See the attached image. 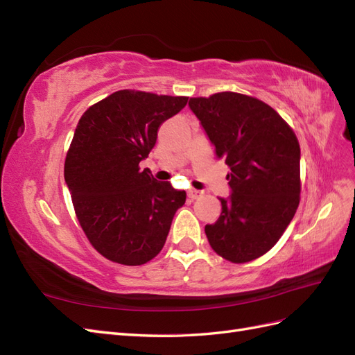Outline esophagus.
Returning <instances> with one entry per match:
<instances>
[{
  "label": "esophagus",
  "mask_w": 355,
  "mask_h": 355,
  "mask_svg": "<svg viewBox=\"0 0 355 355\" xmlns=\"http://www.w3.org/2000/svg\"><path fill=\"white\" fill-rule=\"evenodd\" d=\"M200 197H201V192L200 191H197V189H189L188 191V198L189 200H197Z\"/></svg>",
  "instance_id": "1"
}]
</instances>
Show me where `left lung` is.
<instances>
[{"instance_id":"left-lung-1","label":"left lung","mask_w":355,"mask_h":355,"mask_svg":"<svg viewBox=\"0 0 355 355\" xmlns=\"http://www.w3.org/2000/svg\"><path fill=\"white\" fill-rule=\"evenodd\" d=\"M218 158L231 168L228 198L206 235L223 259L244 263L265 254L293 219L300 194V148L290 125L265 102L234 92L191 98Z\"/></svg>"}]
</instances>
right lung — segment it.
Returning a JSON list of instances; mask_svg holds the SVG:
<instances>
[{
    "label": "right lung",
    "mask_w": 355,
    "mask_h": 355,
    "mask_svg": "<svg viewBox=\"0 0 355 355\" xmlns=\"http://www.w3.org/2000/svg\"><path fill=\"white\" fill-rule=\"evenodd\" d=\"M185 96L120 90L92 105L75 128L65 182L84 234L106 259L144 265L161 252L187 192L139 163L159 125L185 108Z\"/></svg>",
    "instance_id": "right-lung-1"
}]
</instances>
